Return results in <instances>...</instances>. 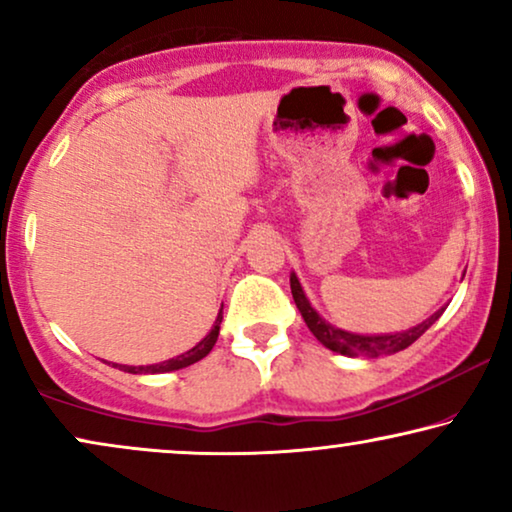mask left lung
I'll return each mask as SVG.
<instances>
[{"label":"left lung","mask_w":512,"mask_h":512,"mask_svg":"<svg viewBox=\"0 0 512 512\" xmlns=\"http://www.w3.org/2000/svg\"><path fill=\"white\" fill-rule=\"evenodd\" d=\"M291 293H293V300H296V307L300 310V314H303L307 328L314 333V338H317L324 347L331 349V352H338L345 356H368V359H377V356H382V354L401 352V349L410 347L412 342H415L424 331H429L433 321L443 314V310H438L436 314H431L429 319L422 321V324L410 328V331H405V333L356 335V333L340 331V328H335L328 324V321L321 319L319 314L312 310L310 300L305 298L303 286H300L296 275H291Z\"/></svg>","instance_id":"left-lung-1"}]
</instances>
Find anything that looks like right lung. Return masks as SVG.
I'll list each match as a JSON object with an SVG mask.
<instances>
[{
  "mask_svg": "<svg viewBox=\"0 0 512 512\" xmlns=\"http://www.w3.org/2000/svg\"><path fill=\"white\" fill-rule=\"evenodd\" d=\"M221 319L223 317H221V312H219V317H216L212 331H209L207 338L202 340V342H198V345H195L193 349H188L186 354L177 356V359H170V361H163V363H153V366H118V363H116V368L125 370V373L139 375V373H170V370H179V368L191 366V363L205 359V356L212 352V347L216 345V338H219Z\"/></svg>",
  "mask_w": 512,
  "mask_h": 512,
  "instance_id": "right-lung-1",
  "label": "right lung"
}]
</instances>
